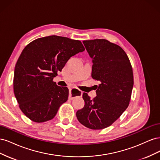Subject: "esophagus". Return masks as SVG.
<instances>
[{
  "instance_id": "1",
  "label": "esophagus",
  "mask_w": 160,
  "mask_h": 160,
  "mask_svg": "<svg viewBox=\"0 0 160 160\" xmlns=\"http://www.w3.org/2000/svg\"><path fill=\"white\" fill-rule=\"evenodd\" d=\"M73 91H72V89H70L69 90V99H73L75 98L76 97H79L81 96L82 94H83V92H82L79 89H73Z\"/></svg>"
}]
</instances>
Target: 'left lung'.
<instances>
[{
    "mask_svg": "<svg viewBox=\"0 0 160 160\" xmlns=\"http://www.w3.org/2000/svg\"><path fill=\"white\" fill-rule=\"evenodd\" d=\"M93 61L92 78L101 83L91 99L83 93V108L77 111L79 122L91 129H102L114 123L129 104L133 86L132 67L122 47L106 39L83 41Z\"/></svg>",
    "mask_w": 160,
    "mask_h": 160,
    "instance_id": "8db88e82",
    "label": "left lung"
}]
</instances>
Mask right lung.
I'll list each match as a JSON object with an SVG mask.
<instances>
[{"mask_svg": "<svg viewBox=\"0 0 160 160\" xmlns=\"http://www.w3.org/2000/svg\"><path fill=\"white\" fill-rule=\"evenodd\" d=\"M85 51L81 42L51 35L38 38L24 49L14 72V95L22 112L37 123L54 118L68 99L69 89L53 78L72 56Z\"/></svg>", "mask_w": 160, "mask_h": 160, "instance_id": "1", "label": "right lung"}]
</instances>
